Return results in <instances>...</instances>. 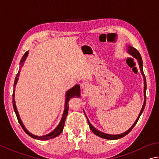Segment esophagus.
Segmentation results:
<instances>
[{
  "label": "esophagus",
  "mask_w": 159,
  "mask_h": 159,
  "mask_svg": "<svg viewBox=\"0 0 159 159\" xmlns=\"http://www.w3.org/2000/svg\"><path fill=\"white\" fill-rule=\"evenodd\" d=\"M88 86H89V84H88V82H83V83H81V88H82L83 89L88 88Z\"/></svg>",
  "instance_id": "34e87169"
}]
</instances>
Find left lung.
Here are the masks:
<instances>
[{
	"label": "left lung",
	"instance_id": "obj_1",
	"mask_svg": "<svg viewBox=\"0 0 159 159\" xmlns=\"http://www.w3.org/2000/svg\"><path fill=\"white\" fill-rule=\"evenodd\" d=\"M128 52L129 53L133 56L134 57H135V58H136L138 60V64H139V67H140V70L141 71V73L143 74V76L144 78V95H145V101H144V103H143V108L141 109V111L140 112L139 115H138V117L137 118V120H135V123L134 125H132V126L131 128H130L128 131H126V132L124 133V134H120V135H109V134H106L104 133H102L99 131H98L96 129H95L93 126H92L90 123H89V120H88V122L89 124V128L92 131V132L94 133L95 135H97V136L101 137L102 138H105V139H108V140H116V139H120L121 138H123L124 136H125V135H127L133 129V128L134 127L135 125H136L138 120H139V118L140 117L141 114L143 113V112L144 111V108L145 107V103H146V89H147V83H146V79H145V74H144V72H143V60H142V57H141V56L139 52L138 51V50L136 48H135L134 47H131V46H129L128 47ZM86 116V115H85ZM87 117V116H86Z\"/></svg>",
	"mask_w": 159,
	"mask_h": 159
}]
</instances>
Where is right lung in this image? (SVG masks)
Instances as JSON below:
<instances>
[{"instance_id": "right-lung-1", "label": "right lung", "mask_w": 159, "mask_h": 159, "mask_svg": "<svg viewBox=\"0 0 159 159\" xmlns=\"http://www.w3.org/2000/svg\"><path fill=\"white\" fill-rule=\"evenodd\" d=\"M28 51L25 52V54L23 56L21 60V62H20V68H21L23 65H24L25 60V59H26V57L28 56ZM19 72H20V70L19 71L18 74H16V78H15V80H14V87H15V85L17 83V80H18V77L19 76ZM80 85H75L74 87H73L71 89H70V90L67 91V94H66V102H65V111H64V112H63L62 120H61V121H60V122L58 125V126H57L53 131L50 133L49 134L43 135V136H37V135H34L32 134H30L29 131H27V129L25 128V126H24V125H23L21 120L19 117L18 111H17L16 108L15 101H14V90L13 94H12V103H13V107H14V112H15V113H16L17 120H18V122H19L20 125L21 126L23 129L24 130V131L28 135H30V137L34 138V139L40 140H48V139H51V138H56V136H57V135H59L60 134H61L62 131H63V128H64V126H65V122L66 118H67V115L68 113V110H69L68 102L72 97H80Z\"/></svg>"}]
</instances>
